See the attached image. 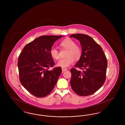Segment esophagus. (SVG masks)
Here are the masks:
<instances>
[{
    "instance_id": "esophagus-1",
    "label": "esophagus",
    "mask_w": 125,
    "mask_h": 125,
    "mask_svg": "<svg viewBox=\"0 0 125 125\" xmlns=\"http://www.w3.org/2000/svg\"><path fill=\"white\" fill-rule=\"evenodd\" d=\"M67 68H65V67H62V71H66L67 70Z\"/></svg>"
}]
</instances>
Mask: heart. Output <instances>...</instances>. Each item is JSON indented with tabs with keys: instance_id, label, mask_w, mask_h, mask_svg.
Returning <instances> with one entry per match:
<instances>
[{
	"instance_id": "heart-1",
	"label": "heart",
	"mask_w": 125,
	"mask_h": 125,
	"mask_svg": "<svg viewBox=\"0 0 125 125\" xmlns=\"http://www.w3.org/2000/svg\"><path fill=\"white\" fill-rule=\"evenodd\" d=\"M60 45L63 48L67 50L65 58L60 60L57 65L62 67H68L72 65L74 60H78L82 57L83 53L82 48L79 45L76 44L75 41L70 38H66L60 42ZM51 56L54 60L60 59V55L58 50L56 48L52 47L50 51Z\"/></svg>"
}]
</instances>
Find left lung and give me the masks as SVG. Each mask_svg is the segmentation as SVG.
<instances>
[{
	"label": "left lung",
	"mask_w": 125,
	"mask_h": 125,
	"mask_svg": "<svg viewBox=\"0 0 125 125\" xmlns=\"http://www.w3.org/2000/svg\"><path fill=\"white\" fill-rule=\"evenodd\" d=\"M72 37L79 40L83 53L74 67L70 69V85L78 95H91L99 89L105 81L107 59L101 46L90 36L77 34L72 35ZM76 68L81 70L78 71Z\"/></svg>",
	"instance_id": "1"
}]
</instances>
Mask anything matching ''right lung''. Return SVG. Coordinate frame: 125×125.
Listing matches in <instances>:
<instances>
[{
    "mask_svg": "<svg viewBox=\"0 0 125 125\" xmlns=\"http://www.w3.org/2000/svg\"><path fill=\"white\" fill-rule=\"evenodd\" d=\"M62 36H39L26 45L19 56L20 82L37 97H45L52 91L62 72L61 67L48 69L55 65L50 51L54 42Z\"/></svg>",
    "mask_w": 125,
    "mask_h": 125,
    "instance_id": "right-lung-1",
    "label": "right lung"
}]
</instances>
